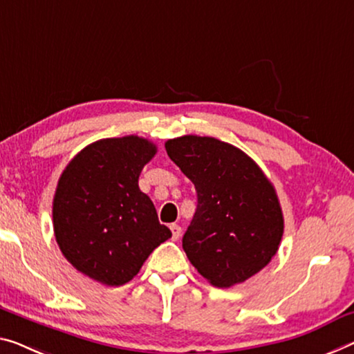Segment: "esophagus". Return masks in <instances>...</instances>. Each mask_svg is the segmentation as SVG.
Wrapping results in <instances>:
<instances>
[{"label":"esophagus","instance_id":"34e87169","mask_svg":"<svg viewBox=\"0 0 354 354\" xmlns=\"http://www.w3.org/2000/svg\"><path fill=\"white\" fill-rule=\"evenodd\" d=\"M169 227H171V231H172V239H174V241H178V239H180V236H182V227L178 226V225H171Z\"/></svg>","mask_w":354,"mask_h":354}]
</instances>
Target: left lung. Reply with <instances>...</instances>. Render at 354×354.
I'll return each mask as SVG.
<instances>
[{
  "instance_id": "1",
  "label": "left lung",
  "mask_w": 354,
  "mask_h": 354,
  "mask_svg": "<svg viewBox=\"0 0 354 354\" xmlns=\"http://www.w3.org/2000/svg\"><path fill=\"white\" fill-rule=\"evenodd\" d=\"M166 151L198 193V209L182 239L189 263L218 288L264 269L279 250L283 214L257 162L237 147L201 136L169 139Z\"/></svg>"
}]
</instances>
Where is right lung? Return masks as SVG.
Listing matches in <instances>:
<instances>
[{
    "label": "right lung",
    "instance_id": "obj_1",
    "mask_svg": "<svg viewBox=\"0 0 354 354\" xmlns=\"http://www.w3.org/2000/svg\"><path fill=\"white\" fill-rule=\"evenodd\" d=\"M156 145L139 136L101 139L69 161L53 198V231L63 257L107 286L128 283L172 234L161 225L139 176Z\"/></svg>",
    "mask_w": 354,
    "mask_h": 354
}]
</instances>
